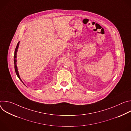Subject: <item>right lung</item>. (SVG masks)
<instances>
[{"instance_id":"1","label":"right lung","mask_w":131,"mask_h":131,"mask_svg":"<svg viewBox=\"0 0 131 131\" xmlns=\"http://www.w3.org/2000/svg\"><path fill=\"white\" fill-rule=\"evenodd\" d=\"M19 43H20V41L18 42L17 44V46L16 47V48H15V51H14V68H15V72H16V74L17 76L18 77V78L20 79V80L23 82V81H22L20 77V75H19V73H18V70H17V64H16V53L17 52V49H18V45H19Z\"/></svg>"}]
</instances>
